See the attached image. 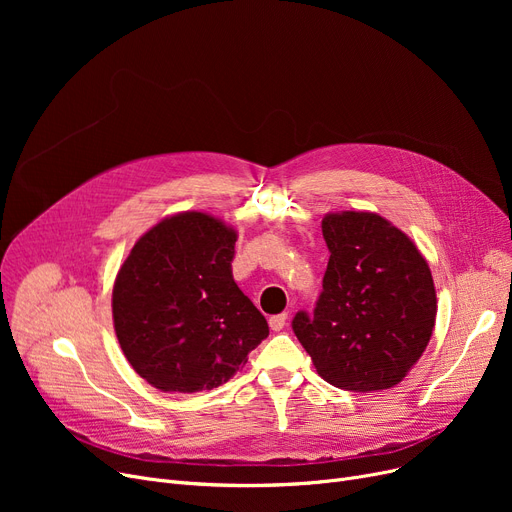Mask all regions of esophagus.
Returning <instances> with one entry per match:
<instances>
[{
    "label": "esophagus",
    "mask_w": 512,
    "mask_h": 512,
    "mask_svg": "<svg viewBox=\"0 0 512 512\" xmlns=\"http://www.w3.org/2000/svg\"><path fill=\"white\" fill-rule=\"evenodd\" d=\"M286 319H288V315H286V313L272 315V317H270V328H272L274 332H280V330L286 326Z\"/></svg>",
    "instance_id": "esophagus-1"
}]
</instances>
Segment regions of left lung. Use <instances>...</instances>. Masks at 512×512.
Wrapping results in <instances>:
<instances>
[{"mask_svg":"<svg viewBox=\"0 0 512 512\" xmlns=\"http://www.w3.org/2000/svg\"><path fill=\"white\" fill-rule=\"evenodd\" d=\"M330 251L313 315L292 330L328 384L351 392L386 390L419 361L436 324V288L413 240L369 211L328 213Z\"/></svg>","mask_w":512,"mask_h":512,"instance_id":"left-lung-1","label":"left lung"}]
</instances>
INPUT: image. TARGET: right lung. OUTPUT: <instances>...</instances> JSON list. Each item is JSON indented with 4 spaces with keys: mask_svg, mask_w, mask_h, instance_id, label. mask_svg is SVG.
Returning a JSON list of instances; mask_svg holds the SVG:
<instances>
[{
    "mask_svg": "<svg viewBox=\"0 0 512 512\" xmlns=\"http://www.w3.org/2000/svg\"><path fill=\"white\" fill-rule=\"evenodd\" d=\"M234 242L224 222L184 211L145 232L120 267L112 294L116 336L153 388H218L270 334L232 278Z\"/></svg>",
    "mask_w": 512,
    "mask_h": 512,
    "instance_id": "add662e5",
    "label": "right lung"
}]
</instances>
